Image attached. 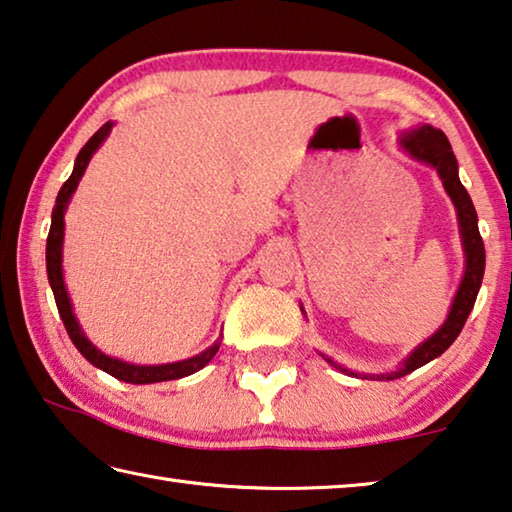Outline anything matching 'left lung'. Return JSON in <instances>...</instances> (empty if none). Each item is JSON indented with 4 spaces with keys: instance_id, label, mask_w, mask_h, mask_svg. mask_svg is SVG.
<instances>
[{
    "instance_id": "obj_1",
    "label": "left lung",
    "mask_w": 512,
    "mask_h": 512,
    "mask_svg": "<svg viewBox=\"0 0 512 512\" xmlns=\"http://www.w3.org/2000/svg\"><path fill=\"white\" fill-rule=\"evenodd\" d=\"M400 149L406 155H411L413 160L424 162L436 169L440 180H443L445 192L449 198H452V203L456 207L458 232H461V244H463V255H465V271L461 277V284H458L456 296L452 300V307H449L445 323L440 325L427 341H422L418 348H413L409 354H406V359H402V363L395 370L357 372L352 368L341 366L339 361L329 359L327 354L320 352V357H323L329 366L345 372V375L361 377V379H379V381L397 379V377L409 375L413 370H418L420 366H424V363L440 357V354H443L449 345L456 341V336L461 334L465 320L474 307L476 293L481 289L483 271H485V248H483V239L479 235V219H476V210L472 205L470 194H467L461 178H458V162L452 151V144L447 140V135L440 131V128L420 124L400 135ZM302 314H305V309H302Z\"/></svg>"
}]
</instances>
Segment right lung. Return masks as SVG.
<instances>
[{"label":"right lung","instance_id":"1","mask_svg":"<svg viewBox=\"0 0 512 512\" xmlns=\"http://www.w3.org/2000/svg\"><path fill=\"white\" fill-rule=\"evenodd\" d=\"M112 126H115V121H106V124H103L88 142H85L79 155H76L72 176H69L65 180V185L60 187V192L56 196L54 212H51V228H49V237H47V277H49L51 291H54L58 314H60V318H63L69 339H72V343L76 345V350H79L94 368L108 372V375H112L119 381H126V384H158V381H169V379L194 375V372L205 368L207 363L214 359V354L219 352L223 334L210 345V348L203 350L201 354H196V357L173 361V363H160V366H140V363H128V361H121V359L103 354L97 345H94L88 336H85L81 323L74 316V307H72V300H69L65 277H63L65 212H67L69 201H72V196L76 192V187H79V183H81L85 169H88L92 155L99 151V146L103 142H106V137L110 135Z\"/></svg>","mask_w":512,"mask_h":512}]
</instances>
